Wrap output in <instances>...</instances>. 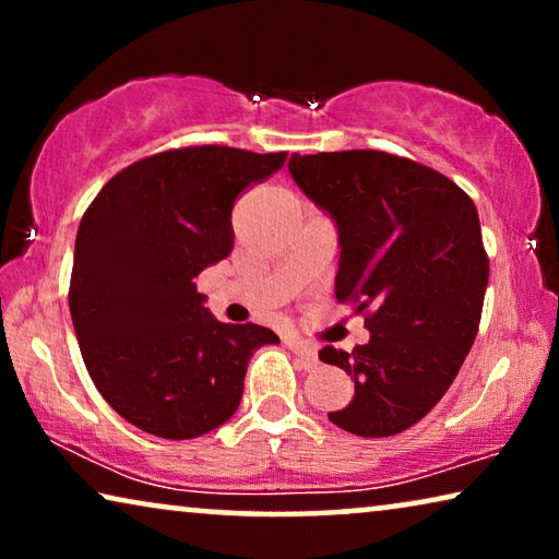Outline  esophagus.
Segmentation results:
<instances>
[{
    "instance_id": "34e87169",
    "label": "esophagus",
    "mask_w": 559,
    "mask_h": 559,
    "mask_svg": "<svg viewBox=\"0 0 559 559\" xmlns=\"http://www.w3.org/2000/svg\"><path fill=\"white\" fill-rule=\"evenodd\" d=\"M287 346L297 358H300V364L305 366V369H312V366L318 364V348L310 346V343L293 338V341H287Z\"/></svg>"
}]
</instances>
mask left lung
Masks as SVG:
<instances>
[{"label":"left lung","mask_w":559,"mask_h":559,"mask_svg":"<svg viewBox=\"0 0 559 559\" xmlns=\"http://www.w3.org/2000/svg\"><path fill=\"white\" fill-rule=\"evenodd\" d=\"M287 167L338 231L335 297L371 310L369 343L320 350L356 384L328 419L358 438L404 432L442 400L476 341L488 285L476 205L445 175L389 152L293 155Z\"/></svg>","instance_id":"8db88e82"}]
</instances>
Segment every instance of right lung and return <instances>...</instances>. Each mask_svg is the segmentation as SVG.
I'll return each mask as SVG.
<instances>
[{"label": "right lung", "mask_w": 559, "mask_h": 559, "mask_svg": "<svg viewBox=\"0 0 559 559\" xmlns=\"http://www.w3.org/2000/svg\"><path fill=\"white\" fill-rule=\"evenodd\" d=\"M287 152L186 147L106 182L75 236L71 318L83 364L109 407L140 430L190 440L239 409L249 358L270 328L221 323L195 277L234 249L231 209Z\"/></svg>", "instance_id": "1"}]
</instances>
